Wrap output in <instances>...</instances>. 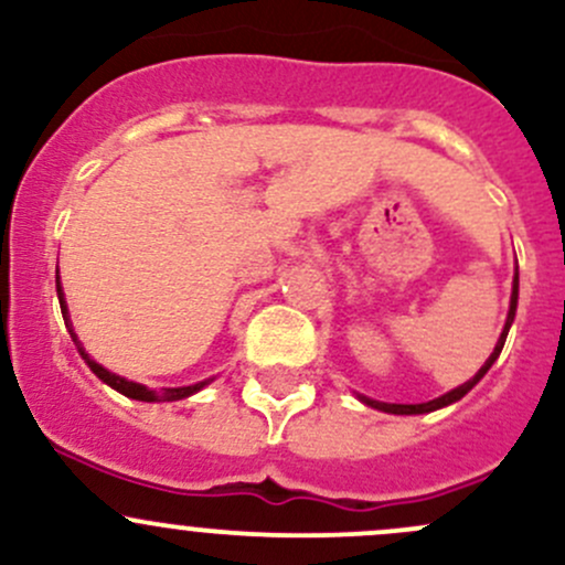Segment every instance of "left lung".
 <instances>
[{"mask_svg": "<svg viewBox=\"0 0 565 565\" xmlns=\"http://www.w3.org/2000/svg\"><path fill=\"white\" fill-rule=\"evenodd\" d=\"M518 298H520V273H518V267H514V281H512V300H509L507 324H503V330H501V338H498V343H495V349H492V354H490V358H487L484 365L479 367V371H477V376H473V379H468L466 384H460V387L449 390L447 395H441V397H433V401H427V403H382V401H373V397H367V395H360V392H354V395H358V401H360V403H365V406H371V408H379V412H384V414H430V412H436V408L452 406V403L460 401L462 395H468V392H471L473 387H477L479 382H482V379H484V373L490 371V367H492V362L498 360V354H501L503 343H507L509 328H512V322H514V313H518Z\"/></svg>", "mask_w": 565, "mask_h": 565, "instance_id": "1", "label": "left lung"}]
</instances>
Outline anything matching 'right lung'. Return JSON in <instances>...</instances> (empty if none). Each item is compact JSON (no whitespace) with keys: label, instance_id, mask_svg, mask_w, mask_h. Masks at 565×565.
<instances>
[{"label":"right lung","instance_id":"1","mask_svg":"<svg viewBox=\"0 0 565 565\" xmlns=\"http://www.w3.org/2000/svg\"><path fill=\"white\" fill-rule=\"evenodd\" d=\"M56 295H58V306H62V317H64V324H67V332H70V338H73V343H75V347H78L81 358L86 360V365L92 367V373H94V376L99 379V382H105V384H108V387H113V390H116V392H121V395L132 397V401H142V403L183 401V397L194 395V392H200V390L207 387V384L213 382V376H211V379H205V382L189 384V387H164V390H159V392H157V390H148L146 384L129 382V379H124V376H118V373L108 371V367H105V365H99L97 360H92V358H88V354H86V349H83V343L78 341V335H75V330H73V322H70V308H67V300H64V289H62V281H58V276H56Z\"/></svg>","mask_w":565,"mask_h":565}]
</instances>
